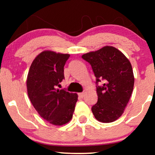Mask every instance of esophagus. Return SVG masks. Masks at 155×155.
<instances>
[{
  "instance_id": "34e87169",
  "label": "esophagus",
  "mask_w": 155,
  "mask_h": 155,
  "mask_svg": "<svg viewBox=\"0 0 155 155\" xmlns=\"http://www.w3.org/2000/svg\"><path fill=\"white\" fill-rule=\"evenodd\" d=\"M79 96L80 97H83L84 96V92H81V93H79Z\"/></svg>"
}]
</instances>
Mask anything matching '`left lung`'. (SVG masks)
<instances>
[{
    "label": "left lung",
    "mask_w": 155,
    "mask_h": 155,
    "mask_svg": "<svg viewBox=\"0 0 155 155\" xmlns=\"http://www.w3.org/2000/svg\"><path fill=\"white\" fill-rule=\"evenodd\" d=\"M81 58L91 65L96 77L97 102L92 114L101 122H112L122 116L130 98L134 75L130 62L117 48L106 46L83 54ZM104 81L102 87L97 83Z\"/></svg>",
    "instance_id": "1"
}]
</instances>
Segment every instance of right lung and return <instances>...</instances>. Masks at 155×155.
<instances>
[{
    "mask_svg": "<svg viewBox=\"0 0 155 155\" xmlns=\"http://www.w3.org/2000/svg\"><path fill=\"white\" fill-rule=\"evenodd\" d=\"M70 54L46 50L36 56L27 77L28 95L41 117L54 125H63L73 117L78 95L59 90L64 65Z\"/></svg>",
    "mask_w": 155,
    "mask_h": 155,
    "instance_id": "1",
    "label": "right lung"
}]
</instances>
